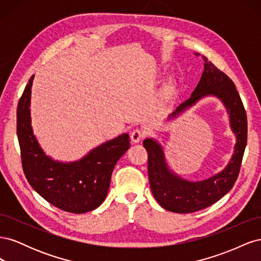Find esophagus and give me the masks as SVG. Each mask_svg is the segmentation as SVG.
<instances>
[{"mask_svg":"<svg viewBox=\"0 0 261 261\" xmlns=\"http://www.w3.org/2000/svg\"><path fill=\"white\" fill-rule=\"evenodd\" d=\"M144 137H145V133L140 129H135L130 134V139L133 143H139V141L144 139Z\"/></svg>","mask_w":261,"mask_h":261,"instance_id":"obj_1","label":"esophagus"}]
</instances>
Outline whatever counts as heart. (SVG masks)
<instances>
[{"label": "heart", "mask_w": 261, "mask_h": 261, "mask_svg": "<svg viewBox=\"0 0 261 261\" xmlns=\"http://www.w3.org/2000/svg\"><path fill=\"white\" fill-rule=\"evenodd\" d=\"M173 90H174V86H173V84L172 83L168 84L167 86H165V88L163 90V98H168L173 92Z\"/></svg>", "instance_id": "obj_1"}]
</instances>
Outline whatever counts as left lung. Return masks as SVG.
Segmentation results:
<instances>
[{
  "label": "left lung",
  "mask_w": 261,
  "mask_h": 261,
  "mask_svg": "<svg viewBox=\"0 0 261 261\" xmlns=\"http://www.w3.org/2000/svg\"><path fill=\"white\" fill-rule=\"evenodd\" d=\"M196 55H199L196 53ZM203 73L192 96L179 105L169 118L176 117L197 101L215 96L223 102L230 115L231 128L236 136L234 153L224 170L204 180L189 181L172 172L165 161L163 149L154 139L144 140L148 152V175L151 192L160 206L176 213H192L207 208L231 191L239 177L247 143V116L240 93L230 77L206 57Z\"/></svg>",
  "instance_id": "8db88e82"
}]
</instances>
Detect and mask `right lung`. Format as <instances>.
<instances>
[{"label": "right lung", "instance_id": "add662e5", "mask_svg": "<svg viewBox=\"0 0 261 261\" xmlns=\"http://www.w3.org/2000/svg\"><path fill=\"white\" fill-rule=\"evenodd\" d=\"M33 81L31 76L17 107V137L25 176L31 187L54 207L72 213L94 210L105 201L115 164L129 148L128 134L98 146L78 161L53 160L39 145L31 126Z\"/></svg>", "mask_w": 261, "mask_h": 261}]
</instances>
